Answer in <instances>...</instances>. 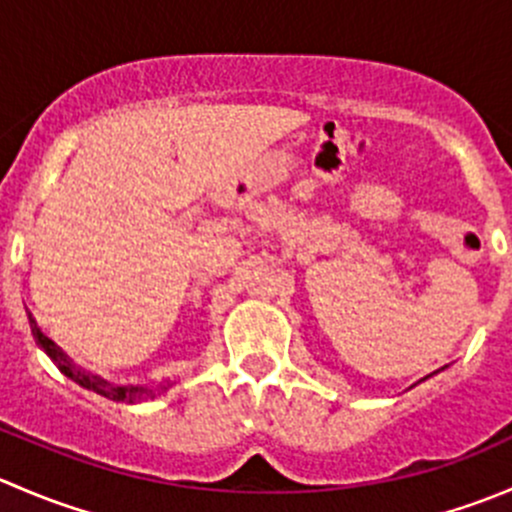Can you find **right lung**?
<instances>
[{
    "label": "right lung",
    "mask_w": 512,
    "mask_h": 512,
    "mask_svg": "<svg viewBox=\"0 0 512 512\" xmlns=\"http://www.w3.org/2000/svg\"><path fill=\"white\" fill-rule=\"evenodd\" d=\"M29 324H32V334H34L36 344H39V347L51 356V361L59 366L61 374H66L69 379H74L76 384H81L84 389L96 391V394L106 396V399H111V401H123V404H138V401H146V399H153V396H156L158 389H151V386H116V384H108V381H103L101 376L89 374L86 369L76 366L74 361L66 359V354L61 352V349L56 347L49 337H44V334L39 332V327H36L32 314H29ZM160 389H165V386H160Z\"/></svg>",
    "instance_id": "1"
}]
</instances>
